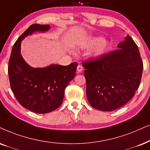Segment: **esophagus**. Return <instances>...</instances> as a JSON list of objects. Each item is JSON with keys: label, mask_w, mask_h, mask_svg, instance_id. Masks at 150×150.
<instances>
[{"label": "esophagus", "mask_w": 150, "mask_h": 150, "mask_svg": "<svg viewBox=\"0 0 150 150\" xmlns=\"http://www.w3.org/2000/svg\"><path fill=\"white\" fill-rule=\"evenodd\" d=\"M77 71H79V72H80V71H83V67H82V65H78V67H77Z\"/></svg>", "instance_id": "1"}]
</instances>
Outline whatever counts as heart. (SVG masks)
<instances>
[{
	"mask_svg": "<svg viewBox=\"0 0 150 150\" xmlns=\"http://www.w3.org/2000/svg\"><path fill=\"white\" fill-rule=\"evenodd\" d=\"M109 42L102 37H94L89 39L85 44V47L91 48L94 47L90 52V56L93 59H98L106 53L109 48Z\"/></svg>",
	"mask_w": 150,
	"mask_h": 150,
	"instance_id": "heart-1",
	"label": "heart"
}]
</instances>
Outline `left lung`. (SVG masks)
<instances>
[{
  "instance_id": "left-lung-1",
  "label": "left lung",
  "mask_w": 150,
  "mask_h": 150,
  "mask_svg": "<svg viewBox=\"0 0 150 150\" xmlns=\"http://www.w3.org/2000/svg\"><path fill=\"white\" fill-rule=\"evenodd\" d=\"M87 100L96 110L110 112L131 100L141 83L143 64L139 48L129 35L118 50L83 63Z\"/></svg>"
}]
</instances>
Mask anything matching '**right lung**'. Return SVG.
<instances>
[{"mask_svg": "<svg viewBox=\"0 0 150 150\" xmlns=\"http://www.w3.org/2000/svg\"><path fill=\"white\" fill-rule=\"evenodd\" d=\"M50 25L33 24L13 45L9 61L8 74L11 90L19 103L37 114L49 113L61 105L65 89L74 78L78 66L50 65L34 68L28 65L21 54V41L36 32H44Z\"/></svg>", "mask_w": 150, "mask_h": 150, "instance_id": "obj_1", "label": "right lung"}]
</instances>
